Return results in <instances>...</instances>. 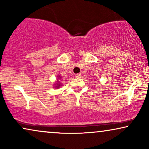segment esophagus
<instances>
[{
  "instance_id": "1",
  "label": "esophagus",
  "mask_w": 149,
  "mask_h": 149,
  "mask_svg": "<svg viewBox=\"0 0 149 149\" xmlns=\"http://www.w3.org/2000/svg\"><path fill=\"white\" fill-rule=\"evenodd\" d=\"M75 76H76L77 78H81V73H78V74H77L76 75H75Z\"/></svg>"
}]
</instances>
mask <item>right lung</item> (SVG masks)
I'll return each instance as SVG.
<instances>
[{
    "instance_id": "1",
    "label": "right lung",
    "mask_w": 149,
    "mask_h": 149,
    "mask_svg": "<svg viewBox=\"0 0 149 149\" xmlns=\"http://www.w3.org/2000/svg\"><path fill=\"white\" fill-rule=\"evenodd\" d=\"M58 79H60V78H58ZM58 82H59V81H58ZM59 83V84H57L56 85H57V86H56V87H58H58H60V83Z\"/></svg>"
}]
</instances>
